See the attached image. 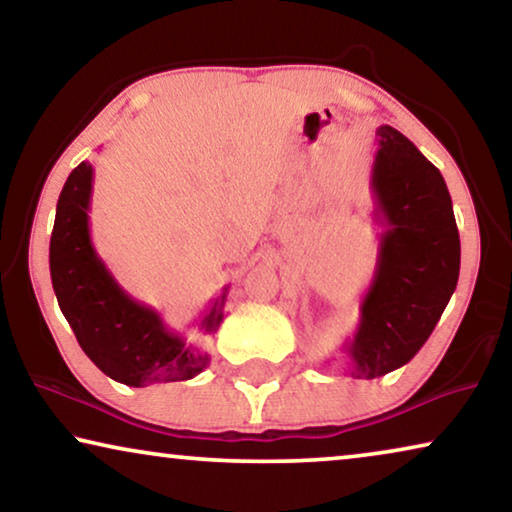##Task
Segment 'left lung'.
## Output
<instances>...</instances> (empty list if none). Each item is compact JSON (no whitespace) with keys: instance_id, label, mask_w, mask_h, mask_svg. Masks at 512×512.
Here are the masks:
<instances>
[{"instance_id":"left-lung-1","label":"left lung","mask_w":512,"mask_h":512,"mask_svg":"<svg viewBox=\"0 0 512 512\" xmlns=\"http://www.w3.org/2000/svg\"><path fill=\"white\" fill-rule=\"evenodd\" d=\"M370 191L380 223L375 275L345 342L356 380L401 368L436 328L459 279L461 244L443 174L391 125L377 128Z\"/></svg>"}]
</instances>
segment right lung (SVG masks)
Instances as JSON below:
<instances>
[{
	"label": "right lung",
	"mask_w": 512,
	"mask_h": 512,
	"mask_svg": "<svg viewBox=\"0 0 512 512\" xmlns=\"http://www.w3.org/2000/svg\"><path fill=\"white\" fill-rule=\"evenodd\" d=\"M93 165L83 160L69 174L55 209L51 235V282L65 319L90 361L111 380L128 387L181 382L209 366V354L170 331L149 305L128 296L90 240ZM228 286L200 319L214 335L223 321Z\"/></svg>",
	"instance_id": "add662e5"
}]
</instances>
